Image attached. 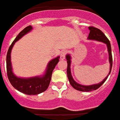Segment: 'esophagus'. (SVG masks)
I'll list each match as a JSON object with an SVG mask.
<instances>
[{
	"instance_id": "1",
	"label": "esophagus",
	"mask_w": 120,
	"mask_h": 120,
	"mask_svg": "<svg viewBox=\"0 0 120 120\" xmlns=\"http://www.w3.org/2000/svg\"><path fill=\"white\" fill-rule=\"evenodd\" d=\"M65 55H66V53H65V52H62L61 53V55H60V59H61V60H64V59H65Z\"/></svg>"
}]
</instances>
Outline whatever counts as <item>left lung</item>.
Wrapping results in <instances>:
<instances>
[{
    "label": "left lung",
    "instance_id": "obj_1",
    "mask_svg": "<svg viewBox=\"0 0 120 120\" xmlns=\"http://www.w3.org/2000/svg\"><path fill=\"white\" fill-rule=\"evenodd\" d=\"M89 30H90V34H89L88 37V40H95V41H100L102 43H105L106 44L107 48H108V54H109V61L110 64V69L109 74L107 75L106 77L103 79L101 82H100V83H97V84H93L91 85H83L79 84V83H77L74 79H73V77H72L71 73V57L70 54H67L65 56L67 61V73L68 79L69 80L70 83L71 85L73 86L75 90H77L80 91H83V92H90L93 91V90H96L100 88L103 84V83L106 81L107 79H108V76L111 73V70H112V51H111V43L109 40L108 39L106 35L104 34L101 31V30L98 29L96 28V27H92L90 26L88 27Z\"/></svg>",
    "mask_w": 120,
    "mask_h": 120
}]
</instances>
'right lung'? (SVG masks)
Wrapping results in <instances>:
<instances>
[{
  "instance_id": "right-lung-1",
  "label": "right lung",
  "mask_w": 120,
  "mask_h": 120,
  "mask_svg": "<svg viewBox=\"0 0 120 120\" xmlns=\"http://www.w3.org/2000/svg\"><path fill=\"white\" fill-rule=\"evenodd\" d=\"M32 29L31 26H29L19 33L10 45L6 55V70L11 84L19 91L27 95H37L45 91L48 88L52 78V72L59 62L60 58L58 56L56 58L50 60L47 64L44 75L41 76L24 78L18 77L14 74L11 60V53L12 47L17 41L27 33L30 32Z\"/></svg>"
}]
</instances>
